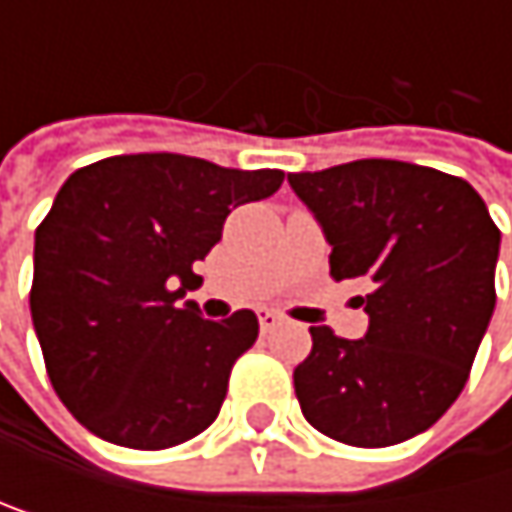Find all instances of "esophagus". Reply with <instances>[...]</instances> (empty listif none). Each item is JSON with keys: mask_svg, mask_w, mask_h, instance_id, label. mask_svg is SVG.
Instances as JSON below:
<instances>
[{"mask_svg": "<svg viewBox=\"0 0 512 512\" xmlns=\"http://www.w3.org/2000/svg\"><path fill=\"white\" fill-rule=\"evenodd\" d=\"M256 317H259V326H262L265 332H268V329H274V326L280 323V314H277V311H271V308H259V311H256Z\"/></svg>", "mask_w": 512, "mask_h": 512, "instance_id": "1", "label": "esophagus"}]
</instances>
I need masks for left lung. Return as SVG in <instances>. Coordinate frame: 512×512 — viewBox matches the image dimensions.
Here are the masks:
<instances>
[{
  "instance_id": "1",
  "label": "left lung",
  "mask_w": 512,
  "mask_h": 512,
  "mask_svg": "<svg viewBox=\"0 0 512 512\" xmlns=\"http://www.w3.org/2000/svg\"><path fill=\"white\" fill-rule=\"evenodd\" d=\"M314 213L336 280H366L363 339L311 326L293 385L326 437L381 449L458 400L495 311L501 232L476 189L443 170L363 158L287 176Z\"/></svg>"
}]
</instances>
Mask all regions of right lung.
<instances>
[{"label": "right lung", "instance_id": "add662e5", "mask_svg": "<svg viewBox=\"0 0 512 512\" xmlns=\"http://www.w3.org/2000/svg\"><path fill=\"white\" fill-rule=\"evenodd\" d=\"M284 183L280 170L143 152L75 170L36 228L30 311L63 406L100 440L170 449L207 430L235 360L256 342L250 308L204 320L180 302L192 271L241 204Z\"/></svg>", "mask_w": 512, "mask_h": 512}]
</instances>
